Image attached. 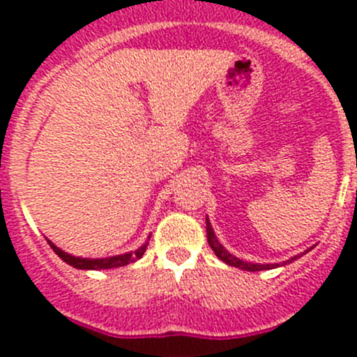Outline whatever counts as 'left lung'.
Listing matches in <instances>:
<instances>
[{
	"label": "left lung",
	"mask_w": 357,
	"mask_h": 357,
	"mask_svg": "<svg viewBox=\"0 0 357 357\" xmlns=\"http://www.w3.org/2000/svg\"><path fill=\"white\" fill-rule=\"evenodd\" d=\"M207 241H209L211 248L214 250V254L220 257V259L223 261L225 264H229V266H234V268H241V270H247V272H261V270H272V268H277L280 266L279 263L277 264H257V263H247V261L243 259H238L236 255H232L230 252H227L225 248L222 247V243L218 241L216 236H214V230L213 227H211L209 220H207ZM296 259L295 257H291L289 261H284V263H291V261Z\"/></svg>",
	"instance_id": "1"
}]
</instances>
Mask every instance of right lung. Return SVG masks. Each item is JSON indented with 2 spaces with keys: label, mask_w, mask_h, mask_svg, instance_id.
<instances>
[{
  "label": "right lung",
  "mask_w": 357,
  "mask_h": 357,
  "mask_svg": "<svg viewBox=\"0 0 357 357\" xmlns=\"http://www.w3.org/2000/svg\"><path fill=\"white\" fill-rule=\"evenodd\" d=\"M48 243H50V247L53 248V252H55V254L59 255L64 263L71 264L73 268H78V270H109V268L125 266V264H130L134 263V261L139 259V257H143L144 250H146L148 247V243H143L137 250L128 252V254L112 255V257H105V259H85V257H75V255L61 250V248L55 247L50 239Z\"/></svg>",
  "instance_id": "right-lung-1"
}]
</instances>
